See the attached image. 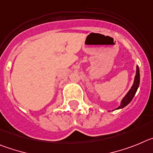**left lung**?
I'll return each mask as SVG.
<instances>
[{
	"instance_id": "left-lung-1",
	"label": "left lung",
	"mask_w": 153,
	"mask_h": 153,
	"mask_svg": "<svg viewBox=\"0 0 153 153\" xmlns=\"http://www.w3.org/2000/svg\"><path fill=\"white\" fill-rule=\"evenodd\" d=\"M140 68H139L138 65H137V71H136V75H135L134 78V82H133V85H132L131 88L129 90V91L126 93V95L123 97V98L122 99L120 102V105L116 108L115 110H119L122 109L124 107H126V105L130 104L131 102V100H133V97L137 93V91L139 88V85H140ZM114 110V111H115Z\"/></svg>"
}]
</instances>
